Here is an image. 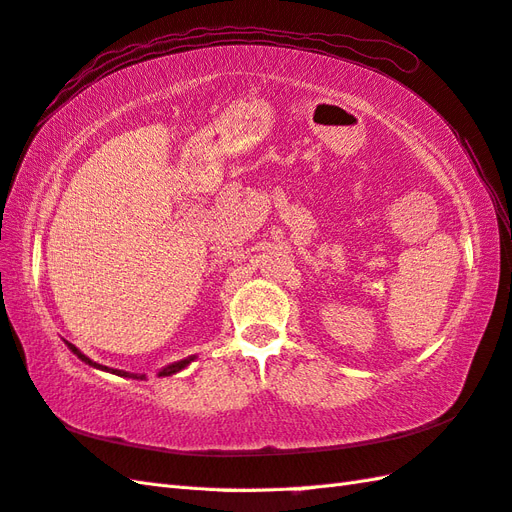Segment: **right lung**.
<instances>
[{
    "label": "right lung",
    "instance_id": "right-lung-1",
    "mask_svg": "<svg viewBox=\"0 0 512 512\" xmlns=\"http://www.w3.org/2000/svg\"><path fill=\"white\" fill-rule=\"evenodd\" d=\"M67 347L71 349V351H74L76 355H78V358L82 360V362H87V364H91V366H98V368H104V371H111V373H115V375H120V377H130V373H126V371H117V368H106V366H100V364H95V362H91L89 358H87V355H82L76 347H74V344H71V342H67ZM194 358H187V360H181V362H174V364H170V366H165L163 368V371L159 373L161 377H165V375H174V373H178V371H181V368H185L189 362H192ZM133 377H137V375H133ZM141 377H144V375H141Z\"/></svg>",
    "mask_w": 512,
    "mask_h": 512
}]
</instances>
